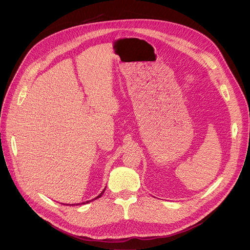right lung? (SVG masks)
Wrapping results in <instances>:
<instances>
[{"instance_id": "1", "label": "right lung", "mask_w": 250, "mask_h": 250, "mask_svg": "<svg viewBox=\"0 0 250 250\" xmlns=\"http://www.w3.org/2000/svg\"><path fill=\"white\" fill-rule=\"evenodd\" d=\"M104 189H105V188H104ZM104 189L103 190V191H102V192H101V193H100V194H99V195H98V196H97L96 198H93L92 200H94V199H98V198H100V197H101V196H102V195L104 194ZM88 203H90V200H88V201H85V203H82V204H76V206H79V205H85V204H88ZM63 205H64V204H63ZM66 206H75V205H73V204H72V205H66Z\"/></svg>"}]
</instances>
